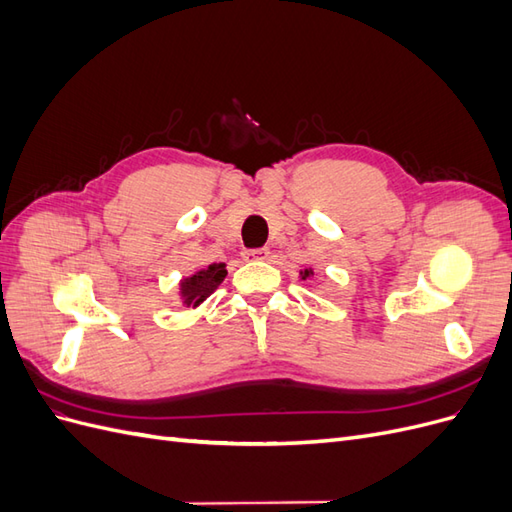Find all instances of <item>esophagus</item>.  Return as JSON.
I'll list each match as a JSON object with an SVG mask.
<instances>
[{
  "mask_svg": "<svg viewBox=\"0 0 512 512\" xmlns=\"http://www.w3.org/2000/svg\"><path fill=\"white\" fill-rule=\"evenodd\" d=\"M245 260H267L269 258V250L267 247H260V250H247Z\"/></svg>",
  "mask_w": 512,
  "mask_h": 512,
  "instance_id": "esophagus-1",
  "label": "esophagus"
}]
</instances>
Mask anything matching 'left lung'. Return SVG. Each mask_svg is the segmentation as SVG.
Wrapping results in <instances>:
<instances>
[{"mask_svg": "<svg viewBox=\"0 0 512 512\" xmlns=\"http://www.w3.org/2000/svg\"><path fill=\"white\" fill-rule=\"evenodd\" d=\"M299 277H301L303 282H305V280H312V277H314V269H301V271H299Z\"/></svg>", "mask_w": 512, "mask_h": 512, "instance_id": "left-lung-1", "label": "left lung"}]
</instances>
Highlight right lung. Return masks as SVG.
I'll use <instances>...</instances> for the list:
<instances>
[{
    "instance_id": "add662e5",
    "label": "right lung",
    "mask_w": 512,
    "mask_h": 512,
    "mask_svg": "<svg viewBox=\"0 0 512 512\" xmlns=\"http://www.w3.org/2000/svg\"><path fill=\"white\" fill-rule=\"evenodd\" d=\"M226 265L224 262H213V265L198 269L192 275L183 277L179 282V299L183 307L196 309L200 303H205L207 297L218 290V286L224 282L226 277Z\"/></svg>"
}]
</instances>
